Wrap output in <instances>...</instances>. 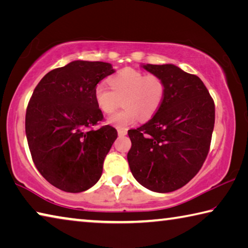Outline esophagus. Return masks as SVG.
I'll return each instance as SVG.
<instances>
[{"label":"esophagus","mask_w":248,"mask_h":248,"mask_svg":"<svg viewBox=\"0 0 248 248\" xmlns=\"http://www.w3.org/2000/svg\"><path fill=\"white\" fill-rule=\"evenodd\" d=\"M127 134V130L125 129H118V136L119 137H124Z\"/></svg>","instance_id":"1"}]
</instances>
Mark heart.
Segmentation results:
<instances>
[{
    "instance_id": "b5f03b06",
    "label": "heart",
    "mask_w": 248,
    "mask_h": 248,
    "mask_svg": "<svg viewBox=\"0 0 248 248\" xmlns=\"http://www.w3.org/2000/svg\"><path fill=\"white\" fill-rule=\"evenodd\" d=\"M109 85L100 83L94 90L95 102L104 114L110 115L121 105L124 109L109 118L119 129L128 128L138 120H148L156 114L164 100L165 83L154 74L146 75L134 69H124L109 78Z\"/></svg>"
}]
</instances>
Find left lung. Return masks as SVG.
Here are the masks:
<instances>
[{
    "instance_id": "left-lung-1",
    "label": "left lung",
    "mask_w": 248,
    "mask_h": 248,
    "mask_svg": "<svg viewBox=\"0 0 248 248\" xmlns=\"http://www.w3.org/2000/svg\"><path fill=\"white\" fill-rule=\"evenodd\" d=\"M165 83V96L148 123L129 130L127 158L133 177L148 189L170 192L200 170L215 127V102L203 82L174 64L142 65Z\"/></svg>"
}]
</instances>
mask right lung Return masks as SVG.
I'll return each instance as SVG.
<instances>
[{"label": "right lung", "instance_id": "add662e5", "mask_svg": "<svg viewBox=\"0 0 248 248\" xmlns=\"http://www.w3.org/2000/svg\"><path fill=\"white\" fill-rule=\"evenodd\" d=\"M114 72L107 62L72 61L33 90L25 119L28 146L37 170L59 189L85 191L102 176L118 133L109 124L93 129L104 118L94 90Z\"/></svg>", "mask_w": 248, "mask_h": 248}]
</instances>
